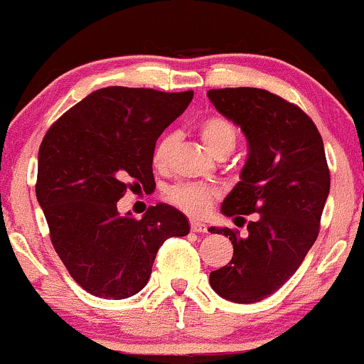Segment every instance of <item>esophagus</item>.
Wrapping results in <instances>:
<instances>
[{"label": "esophagus", "instance_id": "obj_1", "mask_svg": "<svg viewBox=\"0 0 364 364\" xmlns=\"http://www.w3.org/2000/svg\"><path fill=\"white\" fill-rule=\"evenodd\" d=\"M191 229L193 232H206V224L201 220H191Z\"/></svg>", "mask_w": 364, "mask_h": 364}]
</instances>
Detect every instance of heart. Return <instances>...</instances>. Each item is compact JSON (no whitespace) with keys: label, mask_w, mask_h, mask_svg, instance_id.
<instances>
[{"label":"heart","mask_w":364,"mask_h":364,"mask_svg":"<svg viewBox=\"0 0 364 364\" xmlns=\"http://www.w3.org/2000/svg\"><path fill=\"white\" fill-rule=\"evenodd\" d=\"M199 136L208 147L210 152L217 154L222 149H232L234 142H236V130H234L232 123L220 116H212L206 118L199 127ZM171 149H173V136L165 135L158 144H156L154 152H152V165L158 170H165L170 161ZM217 196L213 189L203 186V183L194 182H182L177 186L170 187L166 193L168 201L173 203L177 208L182 212L194 215V217H201L212 208L213 199Z\"/></svg>","instance_id":"obj_1"}]
</instances>
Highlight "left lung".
<instances>
[{
    "label": "left lung",
    "instance_id": "1",
    "mask_svg": "<svg viewBox=\"0 0 364 364\" xmlns=\"http://www.w3.org/2000/svg\"><path fill=\"white\" fill-rule=\"evenodd\" d=\"M206 95L248 142L240 182L220 212L257 215L246 225V237L229 228H210L234 246L229 264L210 272V284L229 302H260L295 274L318 237L330 194L323 139L302 109L267 90L222 88Z\"/></svg>",
    "mask_w": 364,
    "mask_h": 364
}]
</instances>
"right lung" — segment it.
<instances>
[{"instance_id":"add662e5","label":"right lung","mask_w":364,"mask_h":364,"mask_svg":"<svg viewBox=\"0 0 364 364\" xmlns=\"http://www.w3.org/2000/svg\"><path fill=\"white\" fill-rule=\"evenodd\" d=\"M193 92L95 90L52 124L38 152L36 198L55 252L92 295L121 300L142 290L168 237L187 236L189 220L166 203L140 220L121 215L130 187L154 182L156 140L187 109Z\"/></svg>"}]
</instances>
